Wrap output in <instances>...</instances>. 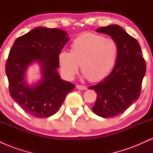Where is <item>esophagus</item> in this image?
<instances>
[{"label":"esophagus","instance_id":"obj_1","mask_svg":"<svg viewBox=\"0 0 153 153\" xmlns=\"http://www.w3.org/2000/svg\"><path fill=\"white\" fill-rule=\"evenodd\" d=\"M76 88L78 89V90H86L87 89L86 86H84V85H77Z\"/></svg>","mask_w":153,"mask_h":153}]
</instances>
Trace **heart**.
<instances>
[{"label":"heart","mask_w":153,"mask_h":153,"mask_svg":"<svg viewBox=\"0 0 153 153\" xmlns=\"http://www.w3.org/2000/svg\"><path fill=\"white\" fill-rule=\"evenodd\" d=\"M71 47V52L62 51L58 56L61 72L68 79L74 78L80 64L82 73L90 81L101 80L113 68L118 54L115 40L94 33L77 36Z\"/></svg>","instance_id":"b5f03b06"}]
</instances>
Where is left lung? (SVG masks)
<instances>
[{
    "label": "left lung",
    "instance_id": "obj_1",
    "mask_svg": "<svg viewBox=\"0 0 153 153\" xmlns=\"http://www.w3.org/2000/svg\"><path fill=\"white\" fill-rule=\"evenodd\" d=\"M96 31L108 34L118 45L113 71L99 83L88 88L97 94L93 111L99 117L111 118L121 114L139 99L146 64L140 44L121 26L110 25Z\"/></svg>",
    "mask_w": 153,
    "mask_h": 153
}]
</instances>
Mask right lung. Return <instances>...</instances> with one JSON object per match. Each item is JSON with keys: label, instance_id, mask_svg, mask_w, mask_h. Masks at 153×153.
I'll return each instance as SVG.
<instances>
[{"label": "right lung", "instance_id": "right-lung-1", "mask_svg": "<svg viewBox=\"0 0 153 153\" xmlns=\"http://www.w3.org/2000/svg\"><path fill=\"white\" fill-rule=\"evenodd\" d=\"M65 31L37 27L19 36L10 49L6 64L9 94L26 113L37 118L55 114L74 84L64 81L57 72L58 56L68 38ZM37 61L43 71V80L34 87L24 81L27 67Z\"/></svg>", "mask_w": 153, "mask_h": 153}]
</instances>
